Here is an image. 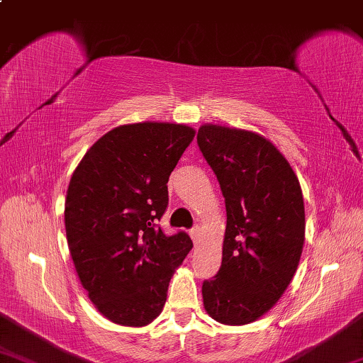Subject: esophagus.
<instances>
[{
    "label": "esophagus",
    "instance_id": "1",
    "mask_svg": "<svg viewBox=\"0 0 363 363\" xmlns=\"http://www.w3.org/2000/svg\"><path fill=\"white\" fill-rule=\"evenodd\" d=\"M189 236H191V239H193V242H194V244H198V240L201 239V230H199V226L193 228V230L189 231Z\"/></svg>",
    "mask_w": 363,
    "mask_h": 363
}]
</instances>
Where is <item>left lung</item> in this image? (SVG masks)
Segmentation results:
<instances>
[{
  "mask_svg": "<svg viewBox=\"0 0 363 363\" xmlns=\"http://www.w3.org/2000/svg\"><path fill=\"white\" fill-rule=\"evenodd\" d=\"M198 145L226 204L218 274L202 284L207 314L247 325L276 306L300 263L306 218L290 162L262 133L202 124Z\"/></svg>",
  "mask_w": 363,
  "mask_h": 363,
  "instance_id": "1",
  "label": "left lung"
}]
</instances>
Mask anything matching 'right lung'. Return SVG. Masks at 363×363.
Returning <instances> with one entry per match:
<instances>
[{
  "label": "right lung",
  "mask_w": 363,
  "mask_h": 363,
  "mask_svg": "<svg viewBox=\"0 0 363 363\" xmlns=\"http://www.w3.org/2000/svg\"><path fill=\"white\" fill-rule=\"evenodd\" d=\"M194 135L186 124L157 121L114 127L69 178L68 249L94 306L118 325L145 327L162 313L170 279L193 249L186 233L165 236L155 221Z\"/></svg>",
  "instance_id": "right-lung-1"
}]
</instances>
